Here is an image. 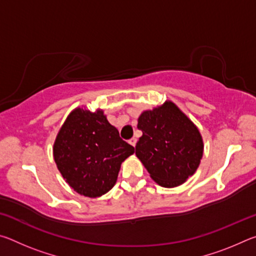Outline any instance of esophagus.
Instances as JSON below:
<instances>
[{
  "label": "esophagus",
  "instance_id": "esophagus-1",
  "mask_svg": "<svg viewBox=\"0 0 256 256\" xmlns=\"http://www.w3.org/2000/svg\"><path fill=\"white\" fill-rule=\"evenodd\" d=\"M128 144H131V146H136V138H130V140H128Z\"/></svg>",
  "mask_w": 256,
  "mask_h": 256
}]
</instances>
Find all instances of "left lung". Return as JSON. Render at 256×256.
Returning a JSON list of instances; mask_svg holds the SVG:
<instances>
[{
  "mask_svg": "<svg viewBox=\"0 0 256 256\" xmlns=\"http://www.w3.org/2000/svg\"><path fill=\"white\" fill-rule=\"evenodd\" d=\"M138 128L144 134L136 154L159 185L175 188L196 172L203 154L201 134L174 102L142 112Z\"/></svg>",
  "mask_w": 256,
  "mask_h": 256,
  "instance_id": "obj_1",
  "label": "left lung"
}]
</instances>
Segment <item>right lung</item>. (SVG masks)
I'll return each instance as SVG.
<instances>
[{"label":"right lung","mask_w":256,"mask_h":256,"mask_svg":"<svg viewBox=\"0 0 256 256\" xmlns=\"http://www.w3.org/2000/svg\"><path fill=\"white\" fill-rule=\"evenodd\" d=\"M53 152L68 184L81 196L97 198L115 185L120 164L134 146L120 138L102 110L76 108L60 128Z\"/></svg>","instance_id":"1"}]
</instances>
